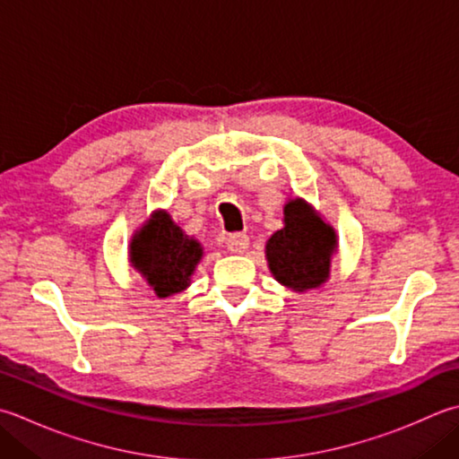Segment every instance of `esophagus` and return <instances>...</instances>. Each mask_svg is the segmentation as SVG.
<instances>
[{"label": "esophagus", "instance_id": "34e87169", "mask_svg": "<svg viewBox=\"0 0 459 459\" xmlns=\"http://www.w3.org/2000/svg\"><path fill=\"white\" fill-rule=\"evenodd\" d=\"M227 247L230 253L242 255L248 248V235L247 232H232V235L227 238Z\"/></svg>", "mask_w": 459, "mask_h": 459}]
</instances>
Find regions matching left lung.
<instances>
[{"mask_svg": "<svg viewBox=\"0 0 459 459\" xmlns=\"http://www.w3.org/2000/svg\"><path fill=\"white\" fill-rule=\"evenodd\" d=\"M334 248L332 227L314 217L307 203L296 199L284 206V229L268 238L266 258L278 282L304 292L326 281Z\"/></svg>", "mask_w": 459, "mask_h": 459, "instance_id": "left-lung-1", "label": "left lung"}]
</instances>
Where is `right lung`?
<instances>
[{
	"mask_svg": "<svg viewBox=\"0 0 459 459\" xmlns=\"http://www.w3.org/2000/svg\"><path fill=\"white\" fill-rule=\"evenodd\" d=\"M203 248L195 238L170 221L167 212H155L131 242V263L143 273L159 299L185 290L199 264Z\"/></svg>",
	"mask_w": 459,
	"mask_h": 459,
	"instance_id": "1",
	"label": "right lung"
}]
</instances>
